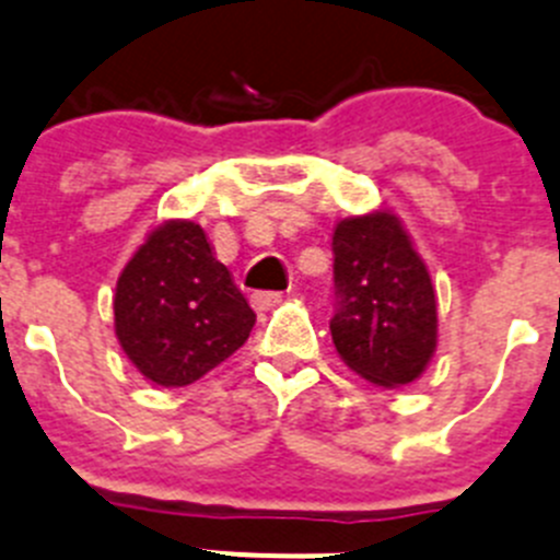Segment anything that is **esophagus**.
Returning a JSON list of instances; mask_svg holds the SVG:
<instances>
[{
  "label": "esophagus",
  "instance_id": "34e87169",
  "mask_svg": "<svg viewBox=\"0 0 560 560\" xmlns=\"http://www.w3.org/2000/svg\"><path fill=\"white\" fill-rule=\"evenodd\" d=\"M281 301H284V292H254V295H250V304L259 312L270 310V306L281 304Z\"/></svg>",
  "mask_w": 560,
  "mask_h": 560
}]
</instances>
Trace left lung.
Returning a JSON list of instances; mask_svg holds the SVG:
<instances>
[{
    "instance_id": "obj_1",
    "label": "left lung",
    "mask_w": 560,
    "mask_h": 560,
    "mask_svg": "<svg viewBox=\"0 0 560 560\" xmlns=\"http://www.w3.org/2000/svg\"><path fill=\"white\" fill-rule=\"evenodd\" d=\"M331 250L328 326L342 362L378 386L420 378L436 351V295L398 218H345L334 229Z\"/></svg>"
}]
</instances>
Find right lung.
I'll list each match as a JSON object with an SVG mask.
<instances>
[{"mask_svg": "<svg viewBox=\"0 0 560 560\" xmlns=\"http://www.w3.org/2000/svg\"><path fill=\"white\" fill-rule=\"evenodd\" d=\"M115 337L129 362L160 386H187L226 362L256 315L207 234L165 221L124 268L113 298Z\"/></svg>", "mask_w": 560, "mask_h": 560, "instance_id": "right-lung-1", "label": "right lung"}]
</instances>
